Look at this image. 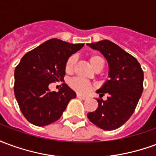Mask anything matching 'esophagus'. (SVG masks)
Listing matches in <instances>:
<instances>
[{
    "mask_svg": "<svg viewBox=\"0 0 156 156\" xmlns=\"http://www.w3.org/2000/svg\"><path fill=\"white\" fill-rule=\"evenodd\" d=\"M77 98H80V99H83V100L87 99V97H86V96H83V95L81 94H77Z\"/></svg>",
    "mask_w": 156,
    "mask_h": 156,
    "instance_id": "34e87169",
    "label": "esophagus"
}]
</instances>
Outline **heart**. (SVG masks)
Returning <instances> with one entry per match:
<instances>
[{
  "mask_svg": "<svg viewBox=\"0 0 156 156\" xmlns=\"http://www.w3.org/2000/svg\"><path fill=\"white\" fill-rule=\"evenodd\" d=\"M88 61H89V63L92 66V68H94L95 71L96 70H101L103 67H104V64H105L104 59L99 55L94 54L89 56L88 57ZM74 57L72 56L70 58H68L67 62H66V64H65V71L67 72L68 73H71L73 70V68H74ZM69 84H70L72 88L74 89L75 91H77L79 94H88L94 88L93 85L90 83L78 78H73L72 80H70Z\"/></svg>",
  "mask_w": 156,
  "mask_h": 156,
  "instance_id": "b5f03b06",
  "label": "heart"
}]
</instances>
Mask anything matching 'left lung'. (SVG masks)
Masks as SVG:
<instances>
[{
	"instance_id": "8db88e82",
	"label": "left lung",
	"mask_w": 156,
	"mask_h": 156,
	"mask_svg": "<svg viewBox=\"0 0 156 156\" xmlns=\"http://www.w3.org/2000/svg\"><path fill=\"white\" fill-rule=\"evenodd\" d=\"M108 61V77L97 93L108 95L107 100L98 98V108L88 114L93 124L105 130L122 126L133 115L143 92L144 73L137 59L108 40L88 43Z\"/></svg>"
}]
</instances>
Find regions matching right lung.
Instances as JSON below:
<instances>
[{
	"label": "right lung",
	"mask_w": 156,
	"mask_h": 156,
	"mask_svg": "<svg viewBox=\"0 0 156 156\" xmlns=\"http://www.w3.org/2000/svg\"><path fill=\"white\" fill-rule=\"evenodd\" d=\"M83 45L52 38L22 57L14 73V93L22 115L31 124L46 126L57 121L76 98L66 83L58 92H51L48 86L63 79L68 58Z\"/></svg>",
	"instance_id": "obj_1"
}]
</instances>
